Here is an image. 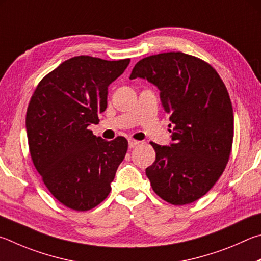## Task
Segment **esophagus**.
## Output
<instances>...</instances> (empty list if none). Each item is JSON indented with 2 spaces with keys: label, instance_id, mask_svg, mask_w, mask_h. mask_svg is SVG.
<instances>
[{
  "label": "esophagus",
  "instance_id": "esophagus-1",
  "mask_svg": "<svg viewBox=\"0 0 261 261\" xmlns=\"http://www.w3.org/2000/svg\"><path fill=\"white\" fill-rule=\"evenodd\" d=\"M139 141H135V140H128V147H129V149H134L135 147H138L139 145Z\"/></svg>",
  "mask_w": 261,
  "mask_h": 261
}]
</instances>
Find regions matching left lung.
Here are the masks:
<instances>
[{
  "instance_id": "obj_1",
  "label": "left lung",
  "mask_w": 261,
  "mask_h": 261,
  "mask_svg": "<svg viewBox=\"0 0 261 261\" xmlns=\"http://www.w3.org/2000/svg\"><path fill=\"white\" fill-rule=\"evenodd\" d=\"M136 77L161 91L173 127L170 145L151 142L156 161L145 174L167 203H193L216 185L229 159L234 113L226 86L210 64L174 51L141 59L129 79Z\"/></svg>"
}]
</instances>
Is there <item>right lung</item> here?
Listing matches in <instances>:
<instances>
[{"mask_svg": "<svg viewBox=\"0 0 261 261\" xmlns=\"http://www.w3.org/2000/svg\"><path fill=\"white\" fill-rule=\"evenodd\" d=\"M130 59L76 56L63 62L36 87L26 113L32 161L63 205L87 211L111 191L128 142L97 138L88 129L108 107V87Z\"/></svg>", "mask_w": 261, "mask_h": 261, "instance_id": "add662e5", "label": "right lung"}]
</instances>
